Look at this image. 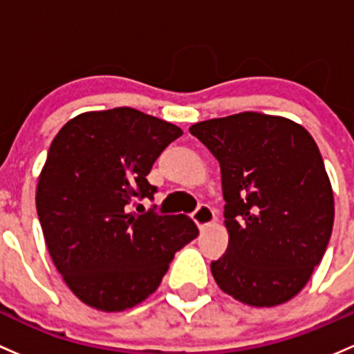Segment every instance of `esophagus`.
Returning <instances> with one entry per match:
<instances>
[{
  "instance_id": "1",
  "label": "esophagus",
  "mask_w": 354,
  "mask_h": 354,
  "mask_svg": "<svg viewBox=\"0 0 354 354\" xmlns=\"http://www.w3.org/2000/svg\"><path fill=\"white\" fill-rule=\"evenodd\" d=\"M192 220H194V223L198 225L199 230H204L206 227L213 225L216 218H214L213 209H211L209 206H206V204H201V206H199L198 209L194 211V214H192Z\"/></svg>"
}]
</instances>
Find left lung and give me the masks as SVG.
Masks as SVG:
<instances>
[{
	"instance_id": "1",
	"label": "left lung",
	"mask_w": 354,
	"mask_h": 354,
	"mask_svg": "<svg viewBox=\"0 0 354 354\" xmlns=\"http://www.w3.org/2000/svg\"><path fill=\"white\" fill-rule=\"evenodd\" d=\"M220 162L228 249L211 262L227 295L250 307L297 297L322 261L334 194L322 155L301 124L240 112L189 127Z\"/></svg>"
}]
</instances>
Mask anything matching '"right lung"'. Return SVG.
I'll return each mask as SVG.
<instances>
[{"label": "right lung", "instance_id": "1", "mask_svg": "<svg viewBox=\"0 0 354 354\" xmlns=\"http://www.w3.org/2000/svg\"><path fill=\"white\" fill-rule=\"evenodd\" d=\"M178 136L176 124L115 107L69 119L50 143L35 191L39 221L54 266L88 307H136L198 236L184 214L129 211L136 198H153L147 176Z\"/></svg>", "mask_w": 354, "mask_h": 354}]
</instances>
